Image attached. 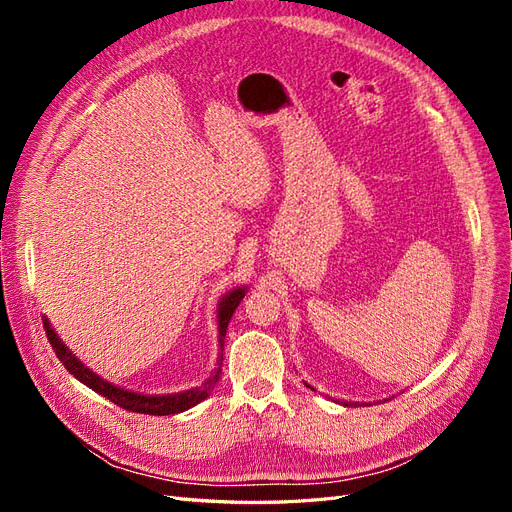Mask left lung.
Masks as SVG:
<instances>
[{"mask_svg": "<svg viewBox=\"0 0 512 512\" xmlns=\"http://www.w3.org/2000/svg\"><path fill=\"white\" fill-rule=\"evenodd\" d=\"M305 386H307V389H312V391H316V389H314V386H309L307 382H305ZM339 404H344V406H348V401H339Z\"/></svg>", "mask_w": 512, "mask_h": 512, "instance_id": "8db88e82", "label": "left lung"}]
</instances>
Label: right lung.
Wrapping results in <instances>:
<instances>
[{
  "mask_svg": "<svg viewBox=\"0 0 512 512\" xmlns=\"http://www.w3.org/2000/svg\"><path fill=\"white\" fill-rule=\"evenodd\" d=\"M245 297V286L243 288H235L224 294V299L220 301L218 305V342H220V350L224 348V337H226V329H228V322L232 318V314H235V309L239 307L241 299ZM44 322V331H46V337H49V342L57 354V359L64 363V367L70 371V374L81 380L83 384H87L91 391H96L98 395L111 399L113 404H117L119 408L123 410H130V412H138V414H153V416H166V414H179L183 410L188 408H194L196 404H200L203 401L211 389L215 386V382L220 380V367L215 369V374L205 380L200 386H196V389H190V391H181V393H173V395H141V393H132V391H126L121 389V386H115L111 382H106L104 378H100L98 374H94L89 367H85L76 356L68 350V346L61 342V339L57 337L55 329L51 327V322L46 320V316L42 318ZM222 365V354H220V363Z\"/></svg>",
  "mask_w": 512,
  "mask_h": 512,
  "instance_id": "obj_1",
  "label": "right lung"
}]
</instances>
